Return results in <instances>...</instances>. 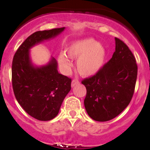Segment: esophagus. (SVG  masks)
<instances>
[{
  "mask_svg": "<svg viewBox=\"0 0 150 150\" xmlns=\"http://www.w3.org/2000/svg\"><path fill=\"white\" fill-rule=\"evenodd\" d=\"M80 84V81H79L78 80H77V79H74V80H73V81H72V83H71V86L72 87H75V85H77Z\"/></svg>",
  "mask_w": 150,
  "mask_h": 150,
  "instance_id": "obj_1",
  "label": "esophagus"
}]
</instances>
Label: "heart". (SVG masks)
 <instances>
[{"instance_id":"1","label":"heart","mask_w":150,"mask_h":150,"mask_svg":"<svg viewBox=\"0 0 150 150\" xmlns=\"http://www.w3.org/2000/svg\"><path fill=\"white\" fill-rule=\"evenodd\" d=\"M66 53L70 58H78L77 69L83 76H91L97 73L103 65L106 55L103 46L93 39L73 42L66 49ZM58 62L64 71L68 72L71 68V62L64 53L58 56Z\"/></svg>"}]
</instances>
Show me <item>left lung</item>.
<instances>
[{"label":"left lung","mask_w":150,"mask_h":150,"mask_svg":"<svg viewBox=\"0 0 150 150\" xmlns=\"http://www.w3.org/2000/svg\"><path fill=\"white\" fill-rule=\"evenodd\" d=\"M112 58L95 75L84 79L87 94L84 104L93 120L107 121L119 115L131 101L137 80V65L132 51L115 37Z\"/></svg>","instance_id":"left-lung-1"}]
</instances>
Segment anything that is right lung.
<instances>
[{"mask_svg": "<svg viewBox=\"0 0 150 150\" xmlns=\"http://www.w3.org/2000/svg\"><path fill=\"white\" fill-rule=\"evenodd\" d=\"M65 27L38 31L25 39L15 52L12 63V84L15 98L22 108L36 119L50 120L58 115L71 89L72 80L58 73L57 62L36 68L30 60L31 47L55 37Z\"/></svg>", "mask_w": 150, "mask_h": 150, "instance_id": "obj_1", "label": "right lung"}]
</instances>
